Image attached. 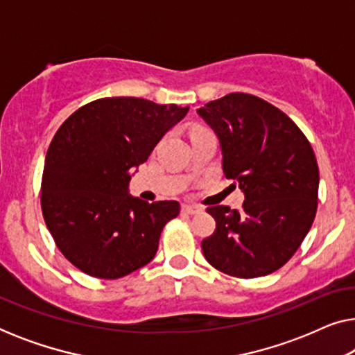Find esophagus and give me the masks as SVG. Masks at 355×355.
Returning a JSON list of instances; mask_svg holds the SVG:
<instances>
[{
  "label": "esophagus",
  "instance_id": "obj_1",
  "mask_svg": "<svg viewBox=\"0 0 355 355\" xmlns=\"http://www.w3.org/2000/svg\"><path fill=\"white\" fill-rule=\"evenodd\" d=\"M182 210L189 213V215H198V213L203 211V208L198 207V205H184Z\"/></svg>",
  "mask_w": 355,
  "mask_h": 355
}]
</instances>
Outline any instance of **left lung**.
Here are the masks:
<instances>
[{
    "label": "left lung",
    "mask_w": 355,
    "mask_h": 355,
    "mask_svg": "<svg viewBox=\"0 0 355 355\" xmlns=\"http://www.w3.org/2000/svg\"><path fill=\"white\" fill-rule=\"evenodd\" d=\"M197 113L220 140L223 173L239 184L242 210L208 207L216 230L202 241L208 263L236 278L279 270L312 227L318 164L293 119L250 94H230Z\"/></svg>",
    "instance_id": "8db88e82"
}]
</instances>
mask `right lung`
I'll return each instance as SVG.
<instances>
[{"instance_id": "right-lung-1", "label": "right lung", "mask_w": 355, "mask_h": 355, "mask_svg": "<svg viewBox=\"0 0 355 355\" xmlns=\"http://www.w3.org/2000/svg\"><path fill=\"white\" fill-rule=\"evenodd\" d=\"M189 106L134 96L90 101L53 137L42 176V213L61 254L100 279L142 268L158 250L176 200L144 202L128 193L132 169L147 162Z\"/></svg>"}]
</instances>
